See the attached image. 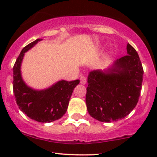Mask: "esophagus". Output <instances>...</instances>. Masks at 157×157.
<instances>
[{
	"label": "esophagus",
	"instance_id": "34e87169",
	"mask_svg": "<svg viewBox=\"0 0 157 157\" xmlns=\"http://www.w3.org/2000/svg\"><path fill=\"white\" fill-rule=\"evenodd\" d=\"M80 80L81 84H86V82H87V79H86V77L85 76H81Z\"/></svg>",
	"mask_w": 157,
	"mask_h": 157
}]
</instances>
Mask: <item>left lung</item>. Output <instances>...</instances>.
<instances>
[{
  "label": "left lung",
  "instance_id": "left-lung-1",
  "mask_svg": "<svg viewBox=\"0 0 157 157\" xmlns=\"http://www.w3.org/2000/svg\"><path fill=\"white\" fill-rule=\"evenodd\" d=\"M128 55L109 69L94 70L88 77L86 102L88 111L100 122L125 118L137 104L142 89L143 68L137 52L127 45Z\"/></svg>",
  "mask_w": 157,
  "mask_h": 157
}]
</instances>
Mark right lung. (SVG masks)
Wrapping results in <instances>:
<instances>
[{
	"instance_id": "obj_1",
	"label": "right lung",
	"mask_w": 157,
	"mask_h": 157,
	"mask_svg": "<svg viewBox=\"0 0 157 157\" xmlns=\"http://www.w3.org/2000/svg\"><path fill=\"white\" fill-rule=\"evenodd\" d=\"M37 39L23 48L13 66V92L23 113L40 122H51L62 117L66 112L73 90L80 80H60L47 89L37 91L27 86L21 73V65L25 52L33 47Z\"/></svg>"
}]
</instances>
